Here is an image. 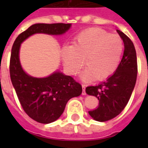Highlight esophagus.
<instances>
[{
	"label": "esophagus",
	"instance_id": "obj_1",
	"mask_svg": "<svg viewBox=\"0 0 148 148\" xmlns=\"http://www.w3.org/2000/svg\"><path fill=\"white\" fill-rule=\"evenodd\" d=\"M82 89H83V90H82V95H86V85L82 84Z\"/></svg>",
	"mask_w": 148,
	"mask_h": 148
}]
</instances>
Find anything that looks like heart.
Instances as JSON below:
<instances>
[{
    "mask_svg": "<svg viewBox=\"0 0 148 148\" xmlns=\"http://www.w3.org/2000/svg\"><path fill=\"white\" fill-rule=\"evenodd\" d=\"M124 44L120 36L101 28H90L74 38L73 45L65 46L62 56L66 71L72 75L83 67L82 80H105L114 73L123 54Z\"/></svg>",
    "mask_w": 148,
    "mask_h": 148,
    "instance_id": "b5f03b06",
    "label": "heart"
}]
</instances>
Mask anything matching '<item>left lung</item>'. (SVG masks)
<instances>
[{
  "instance_id": "1",
  "label": "left lung",
  "mask_w": 148,
  "mask_h": 148,
  "mask_svg": "<svg viewBox=\"0 0 148 148\" xmlns=\"http://www.w3.org/2000/svg\"><path fill=\"white\" fill-rule=\"evenodd\" d=\"M116 31L124 44V55L116 71L106 82L86 89L87 94L99 101L98 107L89 111V114L100 122L112 120L124 110L136 82L137 58L133 42L122 32Z\"/></svg>"
}]
</instances>
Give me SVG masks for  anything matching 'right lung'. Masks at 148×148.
Here are the masks:
<instances>
[{
	"label": "right lung",
	"mask_w": 148,
	"mask_h": 148,
	"mask_svg": "<svg viewBox=\"0 0 148 148\" xmlns=\"http://www.w3.org/2000/svg\"><path fill=\"white\" fill-rule=\"evenodd\" d=\"M71 25L63 23L33 24L20 34L12 45L9 63L12 83L24 111L29 117L41 124H49L58 119L68 101L79 96L82 87L72 77L59 72L43 78L27 75L19 60L21 43L35 33L61 35Z\"/></svg>",
	"instance_id": "right-lung-1"
}]
</instances>
